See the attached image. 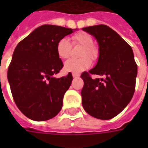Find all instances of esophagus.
Returning a JSON list of instances; mask_svg holds the SVG:
<instances>
[{
	"instance_id": "34e87169",
	"label": "esophagus",
	"mask_w": 148,
	"mask_h": 148,
	"mask_svg": "<svg viewBox=\"0 0 148 148\" xmlns=\"http://www.w3.org/2000/svg\"><path fill=\"white\" fill-rule=\"evenodd\" d=\"M72 76H73V77H80V74H77V73H73Z\"/></svg>"
}]
</instances>
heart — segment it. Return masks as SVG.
I'll list each match as a JSON object with an SVG mask.
<instances>
[{
	"label": "heart",
	"instance_id": "1",
	"mask_svg": "<svg viewBox=\"0 0 148 148\" xmlns=\"http://www.w3.org/2000/svg\"><path fill=\"white\" fill-rule=\"evenodd\" d=\"M71 43L73 45H79L82 46L78 59H69L64 63V71L67 72L80 73L88 69L91 64V60L97 59L98 51L93 45L94 40L92 37L85 32H78L71 37ZM57 54L61 59H67L71 53V44L67 38H61L56 45ZM88 57H87L86 56Z\"/></svg>",
	"mask_w": 148,
	"mask_h": 148
}]
</instances>
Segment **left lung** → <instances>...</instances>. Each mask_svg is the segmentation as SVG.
Instances as JSON below:
<instances>
[{
  "mask_svg": "<svg viewBox=\"0 0 148 148\" xmlns=\"http://www.w3.org/2000/svg\"><path fill=\"white\" fill-rule=\"evenodd\" d=\"M82 30L94 36L99 46L96 66L81 76L84 83L81 90L82 105L92 117L111 119L119 114L133 97L138 74L133 51L107 25L99 24ZM90 73L101 78L92 79Z\"/></svg>",
  "mask_w": 148,
  "mask_h": 148,
  "instance_id": "obj_1",
  "label": "left lung"
}]
</instances>
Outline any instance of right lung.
Returning a JSON list of instances; mask_svg holds the SVG:
<instances>
[{"label": "right lung", "instance_id": "1", "mask_svg": "<svg viewBox=\"0 0 148 148\" xmlns=\"http://www.w3.org/2000/svg\"><path fill=\"white\" fill-rule=\"evenodd\" d=\"M74 31L77 29L45 24L22 40L13 53L8 82L16 105L30 119H51L62 108L64 95L73 77L71 74L60 78L53 77L63 67L56 45Z\"/></svg>", "mask_w": 148, "mask_h": 148}]
</instances>
